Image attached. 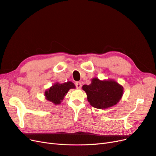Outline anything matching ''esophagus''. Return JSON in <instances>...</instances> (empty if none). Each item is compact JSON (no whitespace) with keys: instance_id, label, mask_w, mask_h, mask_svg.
<instances>
[{"instance_id":"obj_1","label":"esophagus","mask_w":156,"mask_h":156,"mask_svg":"<svg viewBox=\"0 0 156 156\" xmlns=\"http://www.w3.org/2000/svg\"><path fill=\"white\" fill-rule=\"evenodd\" d=\"M75 84V87H76L77 89H80L82 87V84L80 82H76Z\"/></svg>"}]
</instances>
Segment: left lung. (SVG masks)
Returning a JSON list of instances; mask_svg holds the SVG:
<instances>
[{"label":"left lung","mask_w":156,"mask_h":156,"mask_svg":"<svg viewBox=\"0 0 156 156\" xmlns=\"http://www.w3.org/2000/svg\"><path fill=\"white\" fill-rule=\"evenodd\" d=\"M90 105L97 108H106L116 105L123 94V87L114 81L92 79L89 85L83 86Z\"/></svg>","instance_id":"8db88e82"}]
</instances>
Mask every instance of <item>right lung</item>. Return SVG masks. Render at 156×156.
<instances>
[{"instance_id": "1", "label": "right lung", "mask_w": 156, "mask_h": 156, "mask_svg": "<svg viewBox=\"0 0 156 156\" xmlns=\"http://www.w3.org/2000/svg\"><path fill=\"white\" fill-rule=\"evenodd\" d=\"M75 88L74 84L70 81L63 84L56 83L45 92V95L48 100L53 102L55 105L60 104L69 90Z\"/></svg>"}]
</instances>
